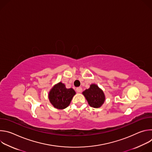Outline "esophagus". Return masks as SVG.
<instances>
[{
    "label": "esophagus",
    "mask_w": 152,
    "mask_h": 152,
    "mask_svg": "<svg viewBox=\"0 0 152 152\" xmlns=\"http://www.w3.org/2000/svg\"><path fill=\"white\" fill-rule=\"evenodd\" d=\"M82 91V89L81 87H77V88H76V91H77V93H81Z\"/></svg>",
    "instance_id": "esophagus-1"
}]
</instances>
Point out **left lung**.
<instances>
[{
    "label": "left lung",
    "instance_id": "8db88e82",
    "mask_svg": "<svg viewBox=\"0 0 152 152\" xmlns=\"http://www.w3.org/2000/svg\"><path fill=\"white\" fill-rule=\"evenodd\" d=\"M82 94L87 100L89 105L93 107H101L105 101V95L103 90L95 83L91 84L90 88L83 91Z\"/></svg>",
    "mask_w": 152,
    "mask_h": 152
}]
</instances>
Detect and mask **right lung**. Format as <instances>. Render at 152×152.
Masks as SVG:
<instances>
[{"label":"right lung","mask_w":152,"mask_h":152,"mask_svg":"<svg viewBox=\"0 0 152 152\" xmlns=\"http://www.w3.org/2000/svg\"><path fill=\"white\" fill-rule=\"evenodd\" d=\"M75 91L70 88H67L64 83L59 82L50 90L48 97L50 103L58 110H64L69 106Z\"/></svg>","instance_id":"obj_1"}]
</instances>
